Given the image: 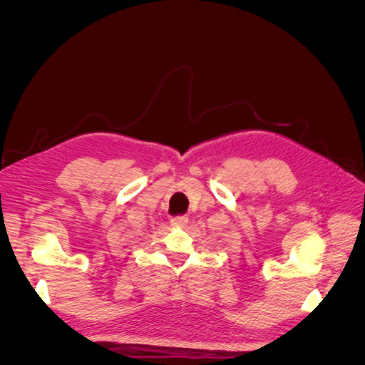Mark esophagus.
Listing matches in <instances>:
<instances>
[{"label": "esophagus", "instance_id": "34e87169", "mask_svg": "<svg viewBox=\"0 0 365 365\" xmlns=\"http://www.w3.org/2000/svg\"><path fill=\"white\" fill-rule=\"evenodd\" d=\"M170 224H173L174 227H178V228H184L187 224H188V218L181 215V217H174L173 220H170Z\"/></svg>", "mask_w": 365, "mask_h": 365}]
</instances>
